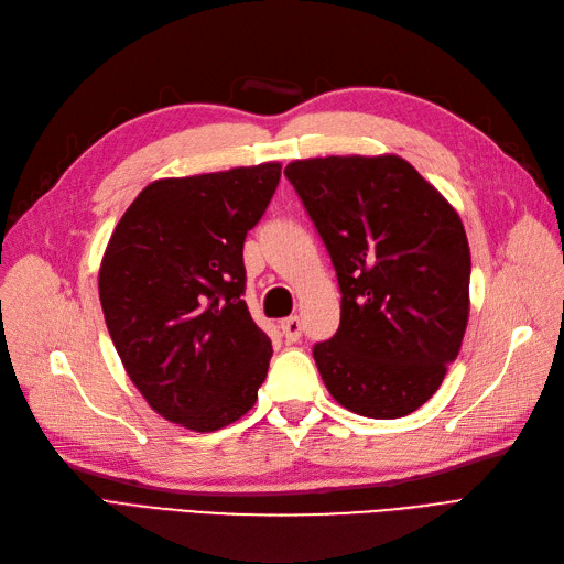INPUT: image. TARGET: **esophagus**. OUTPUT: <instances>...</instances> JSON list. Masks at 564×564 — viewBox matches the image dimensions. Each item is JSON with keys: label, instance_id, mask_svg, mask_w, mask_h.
Here are the masks:
<instances>
[{"label": "esophagus", "instance_id": "esophagus-1", "mask_svg": "<svg viewBox=\"0 0 564 564\" xmlns=\"http://www.w3.org/2000/svg\"><path fill=\"white\" fill-rule=\"evenodd\" d=\"M280 329H282V336L286 338V344H296V340H299L301 334H303V324H301V319H299L296 315H292V317L282 319Z\"/></svg>", "mask_w": 564, "mask_h": 564}]
</instances>
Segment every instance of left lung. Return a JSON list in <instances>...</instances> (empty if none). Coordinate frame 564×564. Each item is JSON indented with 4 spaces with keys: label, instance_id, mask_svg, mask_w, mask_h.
<instances>
[{
    "label": "left lung",
    "instance_id": "1",
    "mask_svg": "<svg viewBox=\"0 0 564 564\" xmlns=\"http://www.w3.org/2000/svg\"><path fill=\"white\" fill-rule=\"evenodd\" d=\"M332 256L338 332L313 357L332 398L367 419L429 402L468 324L470 249L452 204L398 155L284 169Z\"/></svg>",
    "mask_w": 564,
    "mask_h": 564
}]
</instances>
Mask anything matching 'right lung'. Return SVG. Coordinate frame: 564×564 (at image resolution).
<instances>
[{
	"label": "right lung",
	"mask_w": 564,
	"mask_h": 564,
	"mask_svg": "<svg viewBox=\"0 0 564 564\" xmlns=\"http://www.w3.org/2000/svg\"><path fill=\"white\" fill-rule=\"evenodd\" d=\"M282 166L150 183L110 237L100 305L129 379L160 416L212 433L245 416L272 355L242 301L245 237Z\"/></svg>",
	"instance_id": "obj_1"
}]
</instances>
